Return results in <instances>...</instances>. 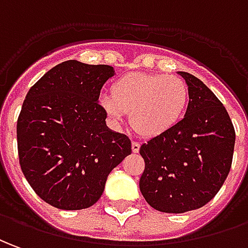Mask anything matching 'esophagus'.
Returning <instances> with one entry per match:
<instances>
[{"instance_id":"34e87169","label":"esophagus","mask_w":248,"mask_h":248,"mask_svg":"<svg viewBox=\"0 0 248 248\" xmlns=\"http://www.w3.org/2000/svg\"><path fill=\"white\" fill-rule=\"evenodd\" d=\"M139 150H140V143L139 141H132V151L139 153Z\"/></svg>"}]
</instances>
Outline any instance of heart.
I'll return each mask as SVG.
<instances>
[{"instance_id": "b5f03b06", "label": "heart", "mask_w": 248, "mask_h": 248, "mask_svg": "<svg viewBox=\"0 0 248 248\" xmlns=\"http://www.w3.org/2000/svg\"><path fill=\"white\" fill-rule=\"evenodd\" d=\"M190 94L184 79L174 75L128 73L112 85V95L100 105L114 123L131 113V124L146 138L165 135L185 117Z\"/></svg>"}]
</instances>
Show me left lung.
I'll return each instance as SVG.
<instances>
[{"mask_svg": "<svg viewBox=\"0 0 248 248\" xmlns=\"http://www.w3.org/2000/svg\"><path fill=\"white\" fill-rule=\"evenodd\" d=\"M190 94L185 117L140 147L139 187L159 212L199 209L217 194L231 170L235 129L224 105L194 75L179 71Z\"/></svg>", "mask_w": 248, "mask_h": 248, "instance_id": "8db88e82", "label": "left lung"}]
</instances>
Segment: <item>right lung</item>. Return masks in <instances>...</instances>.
<instances>
[{"instance_id":"obj_1","label":"right lung","mask_w":248,"mask_h":248,"mask_svg":"<svg viewBox=\"0 0 248 248\" xmlns=\"http://www.w3.org/2000/svg\"><path fill=\"white\" fill-rule=\"evenodd\" d=\"M112 66L67 61L30 89L17 120L20 166L35 193L64 211L95 204L109 173L132 153L127 135L107 127L98 104Z\"/></svg>"}]
</instances>
